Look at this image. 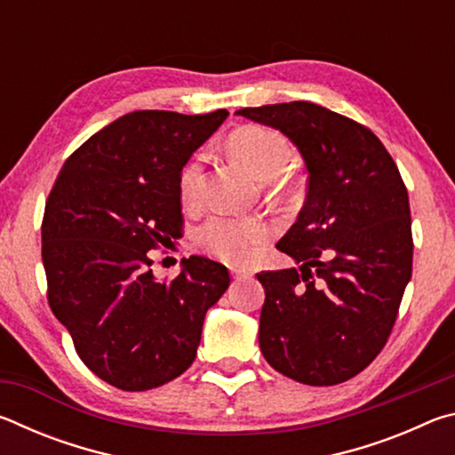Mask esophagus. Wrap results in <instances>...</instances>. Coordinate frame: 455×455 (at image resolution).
Segmentation results:
<instances>
[{
	"label": "esophagus",
	"instance_id": "1",
	"mask_svg": "<svg viewBox=\"0 0 455 455\" xmlns=\"http://www.w3.org/2000/svg\"><path fill=\"white\" fill-rule=\"evenodd\" d=\"M230 275H233V279H246V276H251V273L241 271V268H230Z\"/></svg>",
	"mask_w": 455,
	"mask_h": 455
}]
</instances>
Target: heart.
Instances as JSON below:
<instances>
[{
  "mask_svg": "<svg viewBox=\"0 0 455 455\" xmlns=\"http://www.w3.org/2000/svg\"><path fill=\"white\" fill-rule=\"evenodd\" d=\"M227 150L238 164H243L260 182L276 184L281 190L289 182L279 179L292 158L291 142L276 130L265 126H243L235 130L227 140ZM204 168L203 160L192 158L179 174L180 200L187 206H196L203 198ZM273 228L260 219L212 217L200 228L198 243L211 255L230 265H246L257 255L260 246L268 243Z\"/></svg>",
  "mask_w": 455,
  "mask_h": 455,
  "instance_id": "b5f03b06",
  "label": "heart"
}]
</instances>
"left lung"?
<instances>
[{
    "label": "left lung",
    "instance_id": "left-lung-1",
    "mask_svg": "<svg viewBox=\"0 0 455 455\" xmlns=\"http://www.w3.org/2000/svg\"><path fill=\"white\" fill-rule=\"evenodd\" d=\"M279 130L309 179L297 222L276 249L299 268L259 273V345L305 385H337L379 355L411 279L410 198L394 158L355 120L313 102L235 112Z\"/></svg>",
    "mask_w": 455,
    "mask_h": 455
}]
</instances>
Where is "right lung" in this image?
I'll return each mask as SVG.
<instances>
[{
  "mask_svg": "<svg viewBox=\"0 0 455 455\" xmlns=\"http://www.w3.org/2000/svg\"><path fill=\"white\" fill-rule=\"evenodd\" d=\"M227 116L124 114L66 160L45 203L50 307L86 367L114 387L146 391L187 371L206 311L228 289L227 267L211 259H182L163 283L148 257L180 235L179 174Z\"/></svg>",
  "mask_w": 455,
  "mask_h": 455,
  "instance_id": "right-lung-1",
  "label": "right lung"
}]
</instances>
